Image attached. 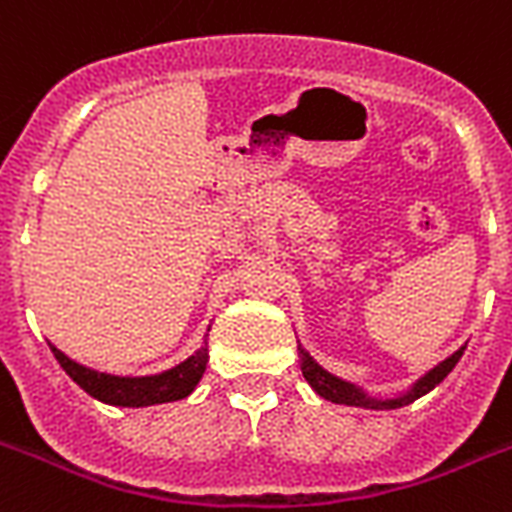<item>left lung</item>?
<instances>
[{
  "instance_id": "8db88e82",
  "label": "left lung",
  "mask_w": 512,
  "mask_h": 512,
  "mask_svg": "<svg viewBox=\"0 0 512 512\" xmlns=\"http://www.w3.org/2000/svg\"><path fill=\"white\" fill-rule=\"evenodd\" d=\"M465 347H460L458 352L452 357H447L444 363H439L434 368V371H429L426 376L418 381V384L413 386V392L405 394V397H400V400H386V402H373V400H365V394H360L355 389V386L344 384V381H339L336 376H331V373H326L321 368V365L315 363L313 357L307 355V352H299V363H302V373H305V378L310 381V386H313L315 392L321 394V397H326V400L331 402H339V405H355V407H373V410H392V407H402V405H410L413 400H418V397H423L426 392H431L436 384H442L444 378H447V373L458 365L460 355H463Z\"/></svg>"
}]
</instances>
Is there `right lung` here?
<instances>
[{"mask_svg":"<svg viewBox=\"0 0 512 512\" xmlns=\"http://www.w3.org/2000/svg\"><path fill=\"white\" fill-rule=\"evenodd\" d=\"M57 363L62 371L68 373L83 392L91 394L94 400L107 402V405H123V407H144V405H160V402H176L184 400L194 392L199 378L207 368V347L191 355L176 368L160 373V376H141V378H120L110 373L91 371L83 365L73 363L68 355H62L57 347H52Z\"/></svg>","mask_w":512,"mask_h":512,"instance_id":"obj_1","label":"right lung"}]
</instances>
